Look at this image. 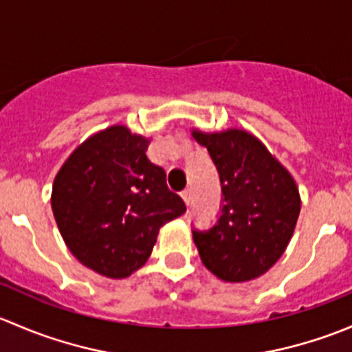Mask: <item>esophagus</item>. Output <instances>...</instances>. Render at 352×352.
I'll use <instances>...</instances> for the list:
<instances>
[{
	"label": "esophagus",
	"mask_w": 352,
	"mask_h": 352,
	"mask_svg": "<svg viewBox=\"0 0 352 352\" xmlns=\"http://www.w3.org/2000/svg\"><path fill=\"white\" fill-rule=\"evenodd\" d=\"M180 196H182V199H184V202H186V204H187V206H189V202H190V190H189V189L182 190V192H180Z\"/></svg>",
	"instance_id": "1"
}]
</instances>
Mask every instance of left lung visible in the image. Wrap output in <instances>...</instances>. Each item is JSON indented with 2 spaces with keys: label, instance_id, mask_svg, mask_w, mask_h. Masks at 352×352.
<instances>
[{
  "label": "left lung",
  "instance_id": "8db88e82",
  "mask_svg": "<svg viewBox=\"0 0 352 352\" xmlns=\"http://www.w3.org/2000/svg\"><path fill=\"white\" fill-rule=\"evenodd\" d=\"M192 136L208 148L223 194L214 225L192 230L202 264L226 283L258 278L278 262L293 236L301 208L296 184L247 131H194Z\"/></svg>",
  "mask_w": 352,
  "mask_h": 352
}]
</instances>
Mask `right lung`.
I'll list each match as a JSON object with an SVG mask.
<instances>
[{
  "mask_svg": "<svg viewBox=\"0 0 352 352\" xmlns=\"http://www.w3.org/2000/svg\"><path fill=\"white\" fill-rule=\"evenodd\" d=\"M146 150L143 136L107 127L71 153L52 186V212L67 248L105 278H127L144 265L160 228L186 212Z\"/></svg>",
  "mask_w": 352,
  "mask_h": 352,
  "instance_id": "right-lung-1",
  "label": "right lung"
}]
</instances>
